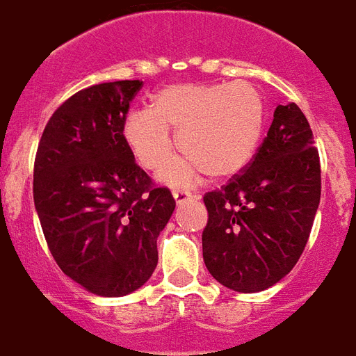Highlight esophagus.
<instances>
[{"instance_id": "esophagus-1", "label": "esophagus", "mask_w": 356, "mask_h": 356, "mask_svg": "<svg viewBox=\"0 0 356 356\" xmlns=\"http://www.w3.org/2000/svg\"><path fill=\"white\" fill-rule=\"evenodd\" d=\"M172 196H175V200H176V204H178V206H181V204H186L187 200L195 198V195H193V193L180 191V189H178V191H172Z\"/></svg>"}]
</instances>
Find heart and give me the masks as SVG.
I'll return each mask as SVG.
<instances>
[{"label": "heart", "instance_id": "1", "mask_svg": "<svg viewBox=\"0 0 356 356\" xmlns=\"http://www.w3.org/2000/svg\"><path fill=\"white\" fill-rule=\"evenodd\" d=\"M266 127V102L255 84H169L152 95L150 110H136L123 124L124 141L141 167L160 169L178 147L186 154L160 170V181L187 187L206 170L232 178L254 160Z\"/></svg>", "mask_w": 356, "mask_h": 356}]
</instances>
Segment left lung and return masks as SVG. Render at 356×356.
I'll use <instances>...</instances> for the list:
<instances>
[{
	"mask_svg": "<svg viewBox=\"0 0 356 356\" xmlns=\"http://www.w3.org/2000/svg\"><path fill=\"white\" fill-rule=\"evenodd\" d=\"M320 156L298 104H280L254 161L204 196L202 252L209 274L235 292H261L285 277L311 235L320 204Z\"/></svg>",
	"mask_w": 356,
	"mask_h": 356,
	"instance_id": "left-lung-1",
	"label": "left lung"
}]
</instances>
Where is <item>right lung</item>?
I'll use <instances>...</instances> for the list:
<instances>
[{"instance_id":"add662e5","label":"right lung","mask_w":356,"mask_h":356,"mask_svg":"<svg viewBox=\"0 0 356 356\" xmlns=\"http://www.w3.org/2000/svg\"><path fill=\"white\" fill-rule=\"evenodd\" d=\"M141 81L95 84L51 115L34 160V207L56 264L104 298L143 286L176 202L154 187L124 141Z\"/></svg>"}]
</instances>
